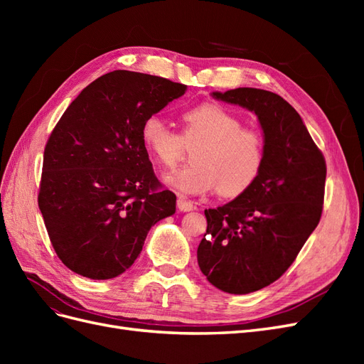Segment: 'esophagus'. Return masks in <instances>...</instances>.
<instances>
[{
    "instance_id": "esophagus-1",
    "label": "esophagus",
    "mask_w": 364,
    "mask_h": 364,
    "mask_svg": "<svg viewBox=\"0 0 364 364\" xmlns=\"http://www.w3.org/2000/svg\"><path fill=\"white\" fill-rule=\"evenodd\" d=\"M178 208H179V211H182V213H188V211H193L194 205H193L191 200L186 199V197L179 196V199H178Z\"/></svg>"
}]
</instances>
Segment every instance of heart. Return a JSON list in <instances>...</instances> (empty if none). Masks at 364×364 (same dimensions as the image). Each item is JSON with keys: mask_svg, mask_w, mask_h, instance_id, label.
I'll return each mask as SVG.
<instances>
[{"mask_svg": "<svg viewBox=\"0 0 364 364\" xmlns=\"http://www.w3.org/2000/svg\"><path fill=\"white\" fill-rule=\"evenodd\" d=\"M182 135L165 121L151 115L141 126L147 151L165 168H173L185 155L186 146L196 149V165L173 171L167 182L181 194H203L215 190L235 197L255 183L266 161V141L258 129L243 127V121L218 103L197 105L182 115Z\"/></svg>", "mask_w": 364, "mask_h": 364, "instance_id": "obj_1", "label": "heart"}]
</instances>
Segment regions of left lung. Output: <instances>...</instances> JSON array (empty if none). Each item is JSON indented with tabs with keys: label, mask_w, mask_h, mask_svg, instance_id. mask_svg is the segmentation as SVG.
<instances>
[{
	"label": "left lung",
	"mask_w": 364,
	"mask_h": 364,
	"mask_svg": "<svg viewBox=\"0 0 364 364\" xmlns=\"http://www.w3.org/2000/svg\"><path fill=\"white\" fill-rule=\"evenodd\" d=\"M213 95L255 112L266 141L258 179L232 202L205 209L208 228L197 247L209 282L226 293L247 294L279 279L321 222L326 162L281 95L257 87Z\"/></svg>",
	"instance_id": "1"
}]
</instances>
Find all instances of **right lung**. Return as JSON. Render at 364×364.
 <instances>
[{"label":"right lung","instance_id":"right-lung-1","mask_svg":"<svg viewBox=\"0 0 364 364\" xmlns=\"http://www.w3.org/2000/svg\"><path fill=\"white\" fill-rule=\"evenodd\" d=\"M185 91L164 77L117 70L87 85L54 126L38 205L54 250L74 273L118 277L150 228L174 214L176 194L153 171L141 126Z\"/></svg>","mask_w":364,"mask_h":364}]
</instances>
